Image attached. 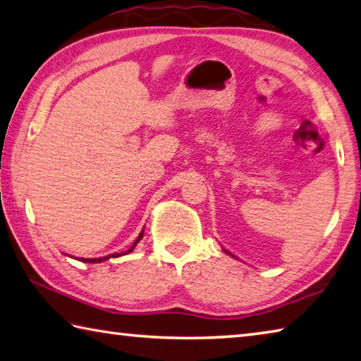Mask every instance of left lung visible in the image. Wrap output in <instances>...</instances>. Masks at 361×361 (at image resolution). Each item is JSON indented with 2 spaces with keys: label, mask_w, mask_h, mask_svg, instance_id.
Segmentation results:
<instances>
[{
  "label": "left lung",
  "mask_w": 361,
  "mask_h": 361,
  "mask_svg": "<svg viewBox=\"0 0 361 361\" xmlns=\"http://www.w3.org/2000/svg\"><path fill=\"white\" fill-rule=\"evenodd\" d=\"M224 251H226V249H224ZM226 252H227V251H226ZM227 254H231V252H227ZM231 255H232V254H231ZM233 257H235V255H233Z\"/></svg>",
  "instance_id": "8db88e82"
}]
</instances>
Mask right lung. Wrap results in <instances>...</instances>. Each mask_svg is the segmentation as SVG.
Returning <instances> with one entry per match:
<instances>
[{
  "mask_svg": "<svg viewBox=\"0 0 361 361\" xmlns=\"http://www.w3.org/2000/svg\"><path fill=\"white\" fill-rule=\"evenodd\" d=\"M142 237H143V231L140 232V235H139V238H137L135 241H134V245L130 246L128 251H124V252H115V254H110V255H104V257H96V259H85V257H80L78 260L80 262H87V264H99V262H104V260H107V259H110V257H120V255H124V254H129V252H133V249L137 246V243H139V241L142 240Z\"/></svg>",
  "mask_w": 361,
  "mask_h": 361,
  "instance_id": "1",
  "label": "right lung"
}]
</instances>
